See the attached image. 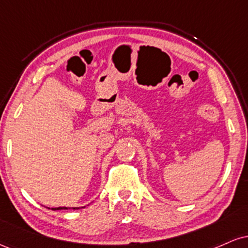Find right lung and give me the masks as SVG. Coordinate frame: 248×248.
<instances>
[{
	"label": "right lung",
	"mask_w": 248,
	"mask_h": 248,
	"mask_svg": "<svg viewBox=\"0 0 248 248\" xmlns=\"http://www.w3.org/2000/svg\"><path fill=\"white\" fill-rule=\"evenodd\" d=\"M47 209H50V207H47ZM70 209V207H66V206H59V207H51V210H53V211H56V210H67ZM79 209V207H73V210H77Z\"/></svg>",
	"instance_id": "1"
}]
</instances>
